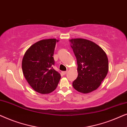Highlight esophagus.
<instances>
[{
	"label": "esophagus",
	"mask_w": 127,
	"mask_h": 127,
	"mask_svg": "<svg viewBox=\"0 0 127 127\" xmlns=\"http://www.w3.org/2000/svg\"><path fill=\"white\" fill-rule=\"evenodd\" d=\"M67 71H64V72H62V73L64 75H65V74L67 73Z\"/></svg>",
	"instance_id": "obj_1"
}]
</instances>
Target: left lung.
Listing matches in <instances>:
<instances>
[{
  "instance_id": "8db88e82",
  "label": "left lung",
  "mask_w": 127,
  "mask_h": 127,
  "mask_svg": "<svg viewBox=\"0 0 127 127\" xmlns=\"http://www.w3.org/2000/svg\"><path fill=\"white\" fill-rule=\"evenodd\" d=\"M69 41L78 66V76L73 82V87L80 93H91L100 86L108 72L106 54L96 43L88 40L79 38Z\"/></svg>"
}]
</instances>
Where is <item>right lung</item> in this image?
I'll return each mask as SVG.
<instances>
[{
    "mask_svg": "<svg viewBox=\"0 0 127 127\" xmlns=\"http://www.w3.org/2000/svg\"><path fill=\"white\" fill-rule=\"evenodd\" d=\"M55 39H44L32 45L25 52L22 61V69L25 79L37 93L46 94L56 89L61 74L55 70L53 57Z\"/></svg>",
    "mask_w": 127,
    "mask_h": 127,
    "instance_id": "1",
    "label": "right lung"
}]
</instances>
